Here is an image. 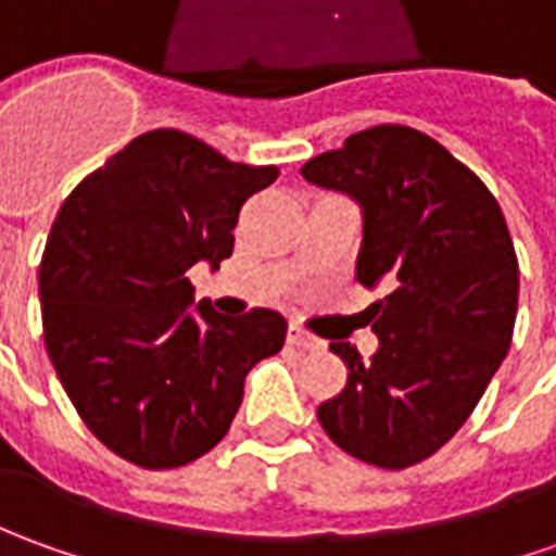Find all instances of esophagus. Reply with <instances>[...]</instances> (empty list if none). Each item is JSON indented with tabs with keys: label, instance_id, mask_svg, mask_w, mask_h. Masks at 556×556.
Wrapping results in <instances>:
<instances>
[{
	"label": "esophagus",
	"instance_id": "obj_1",
	"mask_svg": "<svg viewBox=\"0 0 556 556\" xmlns=\"http://www.w3.org/2000/svg\"><path fill=\"white\" fill-rule=\"evenodd\" d=\"M286 341L292 343V346H298V350H319V346H323L319 338H313V334H307L304 328L298 326L289 328V338H286Z\"/></svg>",
	"mask_w": 556,
	"mask_h": 556
}]
</instances>
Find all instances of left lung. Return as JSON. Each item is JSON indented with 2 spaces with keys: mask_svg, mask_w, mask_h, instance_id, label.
<instances>
[{
  "mask_svg": "<svg viewBox=\"0 0 556 556\" xmlns=\"http://www.w3.org/2000/svg\"><path fill=\"white\" fill-rule=\"evenodd\" d=\"M304 179L358 200L356 277L377 353L334 341L346 387L319 405L328 438L377 468H410L451 441L511 346L517 255L500 203L432 136L377 124L307 161Z\"/></svg>",
  "mask_w": 556,
  "mask_h": 556,
  "instance_id": "8db88e82",
  "label": "left lung"
}]
</instances>
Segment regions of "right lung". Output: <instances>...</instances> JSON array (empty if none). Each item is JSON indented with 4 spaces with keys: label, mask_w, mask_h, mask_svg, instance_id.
<instances>
[{
    "label": "right lung",
    "mask_w": 556,
    "mask_h": 556,
    "mask_svg": "<svg viewBox=\"0 0 556 556\" xmlns=\"http://www.w3.org/2000/svg\"><path fill=\"white\" fill-rule=\"evenodd\" d=\"M277 176L161 127L63 200L39 264L45 346L78 417L121 459L161 471L213 451L247 374L282 350L277 309H188V270L228 258L243 203Z\"/></svg>",
    "instance_id": "obj_1"
}]
</instances>
